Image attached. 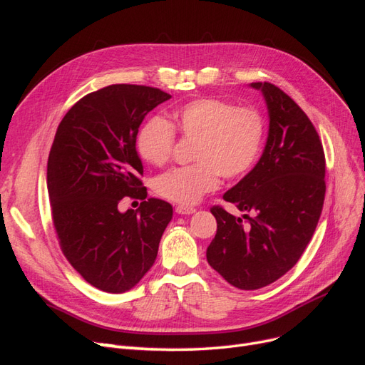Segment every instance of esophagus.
<instances>
[{"label": "esophagus", "instance_id": "1", "mask_svg": "<svg viewBox=\"0 0 365 365\" xmlns=\"http://www.w3.org/2000/svg\"><path fill=\"white\" fill-rule=\"evenodd\" d=\"M175 210L178 215H193L196 212L195 207H189V205H178Z\"/></svg>", "mask_w": 365, "mask_h": 365}]
</instances>
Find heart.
Wrapping results in <instances>:
<instances>
[{
    "label": "heart",
    "mask_w": 365,
    "mask_h": 365,
    "mask_svg": "<svg viewBox=\"0 0 365 365\" xmlns=\"http://www.w3.org/2000/svg\"><path fill=\"white\" fill-rule=\"evenodd\" d=\"M173 123L152 117L141 126L137 148L141 158L163 165L172 155L175 130L195 141L192 165L175 168L155 180L164 200L190 205L216 190L219 175L237 180L257 163L264 141L263 115L256 108L236 106L219 98L202 97L176 108Z\"/></svg>",
    "instance_id": "obj_1"
}]
</instances>
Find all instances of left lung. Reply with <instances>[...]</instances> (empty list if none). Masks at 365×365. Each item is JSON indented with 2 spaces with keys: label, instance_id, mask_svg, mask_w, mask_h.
<instances>
[{
  "label": "left lung",
  "instance_id": "8db88e82",
  "mask_svg": "<svg viewBox=\"0 0 365 365\" xmlns=\"http://www.w3.org/2000/svg\"><path fill=\"white\" fill-rule=\"evenodd\" d=\"M250 86L267 102V145L252 170L224 195L245 215L233 216L219 205L210 210L217 231L207 248L210 267L245 291L280 279L302 257L326 193L324 150L312 121L275 85Z\"/></svg>",
  "mask_w": 365,
  "mask_h": 365
}]
</instances>
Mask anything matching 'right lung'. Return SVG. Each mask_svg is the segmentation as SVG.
I'll use <instances>...</instances> for the list:
<instances>
[{
	"instance_id": "right-lung-1",
	"label": "right lung",
	"mask_w": 365,
	"mask_h": 365,
	"mask_svg": "<svg viewBox=\"0 0 365 365\" xmlns=\"http://www.w3.org/2000/svg\"><path fill=\"white\" fill-rule=\"evenodd\" d=\"M170 94L143 85H109L82 97L65 114L47 164L51 216L63 256L94 288H134L157 259L173 210L146 200L137 134L143 118ZM125 195L143 199L125 214Z\"/></svg>"
}]
</instances>
